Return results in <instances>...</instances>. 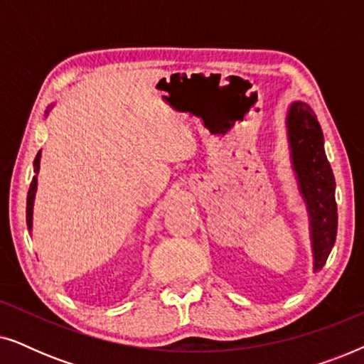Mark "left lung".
I'll return each instance as SVG.
<instances>
[{"instance_id":"obj_1","label":"left lung","mask_w":364,"mask_h":364,"mask_svg":"<svg viewBox=\"0 0 364 364\" xmlns=\"http://www.w3.org/2000/svg\"><path fill=\"white\" fill-rule=\"evenodd\" d=\"M291 168L310 217L313 272H320L336 240L335 176L328 162L320 122L306 102L295 101L287 112Z\"/></svg>"}]
</instances>
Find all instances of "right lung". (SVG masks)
I'll return each mask as SVG.
<instances>
[{
	"label": "right lung",
	"mask_w": 364,
	"mask_h": 364,
	"mask_svg": "<svg viewBox=\"0 0 364 364\" xmlns=\"http://www.w3.org/2000/svg\"><path fill=\"white\" fill-rule=\"evenodd\" d=\"M53 107V106H51ZM51 107L48 109V112L51 111ZM46 112V114H48ZM39 162H41V151L38 152L36 159H34L33 162V167H34V173L36 176L33 177L31 181V186H29V191H28V198H26V225H28V230L29 233L33 232V207H34V197H36V191H38V172H39Z\"/></svg>",
	"instance_id": "right-lung-1"
}]
</instances>
